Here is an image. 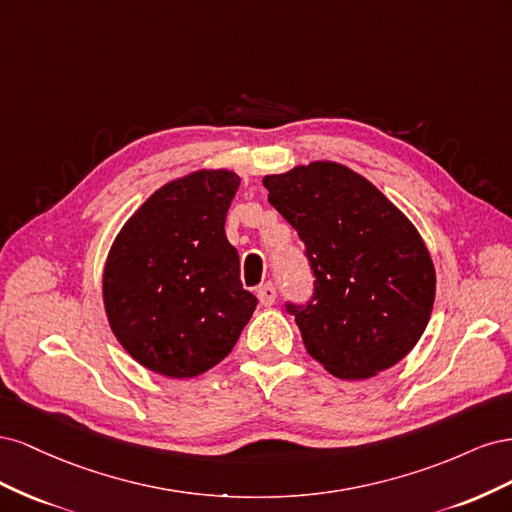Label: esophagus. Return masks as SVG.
Returning a JSON list of instances; mask_svg holds the SVG:
<instances>
[{
	"mask_svg": "<svg viewBox=\"0 0 512 512\" xmlns=\"http://www.w3.org/2000/svg\"><path fill=\"white\" fill-rule=\"evenodd\" d=\"M256 294H258V301H260V305L271 307V305L275 303V286H273L271 282H267V284L258 286Z\"/></svg>",
	"mask_w": 512,
	"mask_h": 512,
	"instance_id": "1",
	"label": "esophagus"
}]
</instances>
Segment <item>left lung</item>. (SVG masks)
<instances>
[{
  "mask_svg": "<svg viewBox=\"0 0 512 512\" xmlns=\"http://www.w3.org/2000/svg\"><path fill=\"white\" fill-rule=\"evenodd\" d=\"M297 228L316 275L314 303L290 307L305 350L342 380H367L418 344L436 299L421 232L374 183L316 160L262 179Z\"/></svg>",
  "mask_w": 512,
  "mask_h": 512,
  "instance_id": "8db88e82",
  "label": "left lung"
}]
</instances>
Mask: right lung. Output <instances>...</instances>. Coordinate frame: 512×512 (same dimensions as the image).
Wrapping results in <instances>:
<instances>
[{
    "label": "right lung",
    "instance_id": "right-lung-1",
    "mask_svg": "<svg viewBox=\"0 0 512 512\" xmlns=\"http://www.w3.org/2000/svg\"><path fill=\"white\" fill-rule=\"evenodd\" d=\"M241 177L198 168L164 183L121 226L102 273L108 327L136 363L196 378L224 361L256 297L239 280L224 222Z\"/></svg>",
    "mask_w": 512,
    "mask_h": 512
}]
</instances>
